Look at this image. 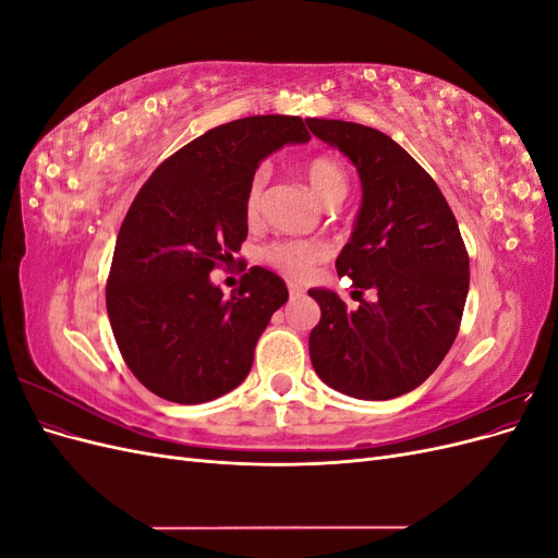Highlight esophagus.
I'll list each match as a JSON object with an SVG mask.
<instances>
[{
	"mask_svg": "<svg viewBox=\"0 0 558 558\" xmlns=\"http://www.w3.org/2000/svg\"><path fill=\"white\" fill-rule=\"evenodd\" d=\"M289 295H291V300L300 298V295H302V289H300V286H295V283H289Z\"/></svg>",
	"mask_w": 558,
	"mask_h": 558,
	"instance_id": "obj_1",
	"label": "esophagus"
}]
</instances>
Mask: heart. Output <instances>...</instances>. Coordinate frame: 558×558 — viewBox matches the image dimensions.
<instances>
[{
  "instance_id": "obj_1",
  "label": "heart",
  "mask_w": 558,
  "mask_h": 558,
  "mask_svg": "<svg viewBox=\"0 0 558 558\" xmlns=\"http://www.w3.org/2000/svg\"><path fill=\"white\" fill-rule=\"evenodd\" d=\"M302 177L310 183L312 193L324 202V205H340L349 193V174L340 160L330 156H314L302 165ZM265 185H267V170H256L251 177L246 197H244V214L248 223H256L263 214L265 202ZM328 256V248L318 240H279L263 248L260 258L275 267L279 275L289 279H305L312 269L324 263Z\"/></svg>"
}]
</instances>
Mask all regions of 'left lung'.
<instances>
[{
    "instance_id": "left-lung-1",
    "label": "left lung",
    "mask_w": 558,
    "mask_h": 558,
    "mask_svg": "<svg viewBox=\"0 0 558 558\" xmlns=\"http://www.w3.org/2000/svg\"><path fill=\"white\" fill-rule=\"evenodd\" d=\"M312 134L356 165L363 202L337 275L351 277L361 305L310 289L320 320L310 359L330 388L361 400L414 391L459 335L470 260L459 223L430 174L388 134L347 121L307 118ZM369 290L373 301L360 295Z\"/></svg>"
}]
</instances>
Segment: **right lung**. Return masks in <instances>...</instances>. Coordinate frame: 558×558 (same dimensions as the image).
<instances>
[{
    "label": "right lung",
    "mask_w": 558,
    "mask_h": 558,
    "mask_svg": "<svg viewBox=\"0 0 558 558\" xmlns=\"http://www.w3.org/2000/svg\"><path fill=\"white\" fill-rule=\"evenodd\" d=\"M305 142L300 116L240 118L179 148L134 197L113 248L107 312L123 361L150 393L199 404L246 379L289 289L256 265L223 298L209 272L246 240L244 197L260 160Z\"/></svg>",
    "instance_id": "add662e5"
}]
</instances>
